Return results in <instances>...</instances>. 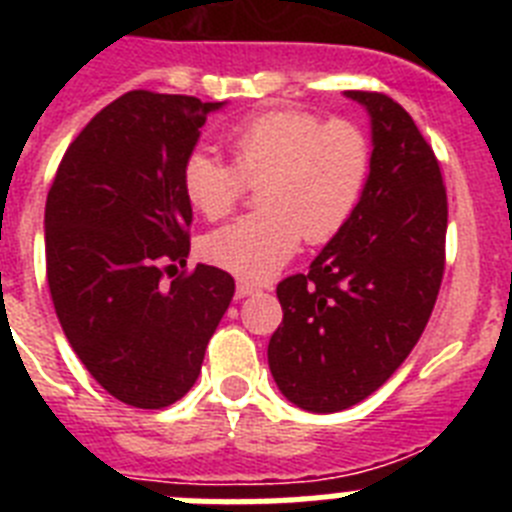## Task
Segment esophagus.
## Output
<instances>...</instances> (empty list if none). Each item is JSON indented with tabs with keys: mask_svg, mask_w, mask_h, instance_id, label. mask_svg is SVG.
I'll list each match as a JSON object with an SVG mask.
<instances>
[{
	"mask_svg": "<svg viewBox=\"0 0 512 512\" xmlns=\"http://www.w3.org/2000/svg\"><path fill=\"white\" fill-rule=\"evenodd\" d=\"M256 292H261L256 284H248V282L235 284V297H238V300H243V297H248V295H256Z\"/></svg>",
	"mask_w": 512,
	"mask_h": 512,
	"instance_id": "1",
	"label": "esophagus"
}]
</instances>
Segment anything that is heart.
Instances as JSON below:
<instances>
[{
	"label": "heart",
	"mask_w": 512,
	"mask_h": 512,
	"mask_svg": "<svg viewBox=\"0 0 512 512\" xmlns=\"http://www.w3.org/2000/svg\"><path fill=\"white\" fill-rule=\"evenodd\" d=\"M233 166L207 151L189 153L182 184L189 205L217 220L259 184L261 212L243 215L202 241L210 264L248 282L274 277L302 235L323 243L351 220L364 194L372 148L356 125L323 122L305 110L253 115L225 135Z\"/></svg>",
	"instance_id": "heart-1"
}]
</instances>
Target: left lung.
I'll list each match as a JSON object with an SVG mask.
<instances>
[{
	"label": "left lung",
	"mask_w": 512,
	"mask_h": 512,
	"mask_svg": "<svg viewBox=\"0 0 512 512\" xmlns=\"http://www.w3.org/2000/svg\"><path fill=\"white\" fill-rule=\"evenodd\" d=\"M369 115L372 169L351 220L279 282L282 325L269 341L279 392L338 413L377 392L408 359L443 279L446 189L431 146L395 99L343 92Z\"/></svg>",
	"instance_id": "obj_1"
}]
</instances>
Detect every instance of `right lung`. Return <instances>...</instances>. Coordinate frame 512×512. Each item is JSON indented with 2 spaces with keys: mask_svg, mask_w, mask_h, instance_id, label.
<instances>
[{
  "mask_svg": "<svg viewBox=\"0 0 512 512\" xmlns=\"http://www.w3.org/2000/svg\"><path fill=\"white\" fill-rule=\"evenodd\" d=\"M225 104L122 94L76 135L48 192L45 269L58 323L89 374L133 408L161 410L192 390L233 300V277L215 266L161 282L164 261L187 266L189 256L184 161Z\"/></svg>",
  "mask_w": 512,
  "mask_h": 512,
  "instance_id": "right-lung-1",
  "label": "right lung"
}]
</instances>
